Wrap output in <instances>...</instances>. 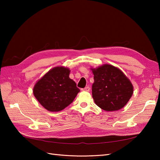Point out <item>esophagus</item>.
<instances>
[{
	"instance_id": "esophagus-1",
	"label": "esophagus",
	"mask_w": 160,
	"mask_h": 160,
	"mask_svg": "<svg viewBox=\"0 0 160 160\" xmlns=\"http://www.w3.org/2000/svg\"><path fill=\"white\" fill-rule=\"evenodd\" d=\"M82 91H90V87L89 86L86 87L85 88H84V89H82Z\"/></svg>"
}]
</instances>
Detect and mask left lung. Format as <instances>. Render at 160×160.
Returning a JSON list of instances; mask_svg holds the SVG:
<instances>
[{"label": "left lung", "mask_w": 160, "mask_h": 160, "mask_svg": "<svg viewBox=\"0 0 160 160\" xmlns=\"http://www.w3.org/2000/svg\"><path fill=\"white\" fill-rule=\"evenodd\" d=\"M92 71V96L95 103L107 111L123 108L133 92L130 80L122 71L110 64H104Z\"/></svg>", "instance_id": "obj_1"}]
</instances>
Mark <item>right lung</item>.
I'll use <instances>...</instances> for the list:
<instances>
[{
    "mask_svg": "<svg viewBox=\"0 0 160 160\" xmlns=\"http://www.w3.org/2000/svg\"><path fill=\"white\" fill-rule=\"evenodd\" d=\"M70 71L55 67L39 80L33 88V95L40 104L49 111H60L73 102L80 89L69 78Z\"/></svg>",
    "mask_w": 160,
    "mask_h": 160,
    "instance_id": "add662e5",
    "label": "right lung"
}]
</instances>
